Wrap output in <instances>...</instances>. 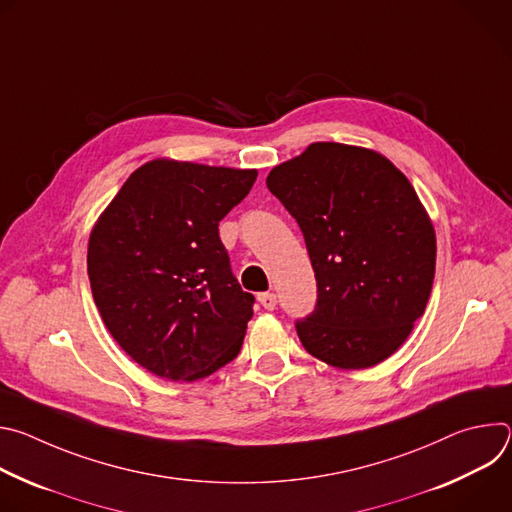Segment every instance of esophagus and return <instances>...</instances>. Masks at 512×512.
<instances>
[{
  "instance_id": "obj_1",
  "label": "esophagus",
  "mask_w": 512,
  "mask_h": 512,
  "mask_svg": "<svg viewBox=\"0 0 512 512\" xmlns=\"http://www.w3.org/2000/svg\"><path fill=\"white\" fill-rule=\"evenodd\" d=\"M259 304L265 308V310H273L275 306H277V296L275 294H269V291H267V294H259Z\"/></svg>"
}]
</instances>
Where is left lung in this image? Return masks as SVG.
<instances>
[{
  "label": "left lung",
  "instance_id": "1",
  "mask_svg": "<svg viewBox=\"0 0 512 512\" xmlns=\"http://www.w3.org/2000/svg\"><path fill=\"white\" fill-rule=\"evenodd\" d=\"M267 188L298 221L316 273V310L296 322L304 348L346 371L389 358L435 273V231L411 182L375 150L316 141Z\"/></svg>",
  "mask_w": 512,
  "mask_h": 512
}]
</instances>
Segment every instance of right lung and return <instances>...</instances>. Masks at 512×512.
Returning a JSON list of instances; mask_svg holds the SVG:
<instances>
[{"label":"right lung","instance_id":"obj_1","mask_svg":"<svg viewBox=\"0 0 512 512\" xmlns=\"http://www.w3.org/2000/svg\"><path fill=\"white\" fill-rule=\"evenodd\" d=\"M255 178L257 170L158 158L97 218L87 251L95 304L150 373L192 383L239 354L255 298L231 271L218 223Z\"/></svg>","mask_w":512,"mask_h":512}]
</instances>
